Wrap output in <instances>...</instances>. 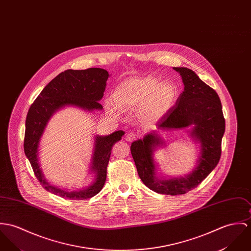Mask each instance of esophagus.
<instances>
[{
	"label": "esophagus",
	"mask_w": 251,
	"mask_h": 251,
	"mask_svg": "<svg viewBox=\"0 0 251 251\" xmlns=\"http://www.w3.org/2000/svg\"><path fill=\"white\" fill-rule=\"evenodd\" d=\"M136 138V133H134V132H128V133L126 134V141H128V142H132V141H134Z\"/></svg>",
	"instance_id": "obj_1"
}]
</instances>
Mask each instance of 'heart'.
<instances>
[{"instance_id":"obj_1","label":"heart","mask_w":251,"mask_h":251,"mask_svg":"<svg viewBox=\"0 0 251 251\" xmlns=\"http://www.w3.org/2000/svg\"><path fill=\"white\" fill-rule=\"evenodd\" d=\"M113 100L121 108L142 107V114L155 119L168 112L173 106L176 91L170 82H160L152 76L130 78L122 81L113 92ZM109 110H113L110 102Z\"/></svg>"}]
</instances>
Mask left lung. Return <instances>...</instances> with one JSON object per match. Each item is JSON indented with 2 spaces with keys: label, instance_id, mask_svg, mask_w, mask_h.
Listing matches in <instances>:
<instances>
[{
  "label": "left lung",
  "instance_id": "8db88e82",
  "mask_svg": "<svg viewBox=\"0 0 251 251\" xmlns=\"http://www.w3.org/2000/svg\"><path fill=\"white\" fill-rule=\"evenodd\" d=\"M182 77L184 91L156 124L157 129L170 130L194 126L191 135L201 144V153L195 170L180 178L158 179L155 176L153 149L161 141L155 132L131 144L130 151L143 183L163 195H183L202 182L216 168L222 155L226 120L219 95L188 68L175 67Z\"/></svg>",
  "mask_w": 251,
  "mask_h": 251
}]
</instances>
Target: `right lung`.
I'll use <instances>...</instances> for the list:
<instances>
[{
	"label": "right lung",
	"instance_id": "right-lung-1",
	"mask_svg": "<svg viewBox=\"0 0 251 251\" xmlns=\"http://www.w3.org/2000/svg\"><path fill=\"white\" fill-rule=\"evenodd\" d=\"M108 76V72L100 68L66 70L50 81L30 105L25 119L24 151L36 178L48 192L69 200H86L102 189L112 147L125 134L123 130L108 136H96L91 167L97 175L96 180L80 191L69 192L50 185L40 170L37 156L40 138L47 123L56 110L66 105H75L88 111L102 109L99 100L103 97Z\"/></svg>",
	"mask_w": 251,
	"mask_h": 251
}]
</instances>
